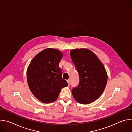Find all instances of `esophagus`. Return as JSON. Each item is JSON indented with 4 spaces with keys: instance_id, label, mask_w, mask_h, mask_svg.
<instances>
[{
    "instance_id": "34e87169",
    "label": "esophagus",
    "mask_w": 132,
    "mask_h": 132,
    "mask_svg": "<svg viewBox=\"0 0 132 132\" xmlns=\"http://www.w3.org/2000/svg\"><path fill=\"white\" fill-rule=\"evenodd\" d=\"M67 82H68V86H69V85H70V79H68V80H67Z\"/></svg>"
}]
</instances>
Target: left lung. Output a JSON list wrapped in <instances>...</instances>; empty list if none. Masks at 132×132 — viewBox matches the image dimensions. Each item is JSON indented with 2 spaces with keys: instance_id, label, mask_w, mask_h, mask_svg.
<instances>
[{
  "instance_id": "left-lung-1",
  "label": "left lung",
  "mask_w": 132,
  "mask_h": 132,
  "mask_svg": "<svg viewBox=\"0 0 132 132\" xmlns=\"http://www.w3.org/2000/svg\"><path fill=\"white\" fill-rule=\"evenodd\" d=\"M70 54L79 77L78 86L72 89L73 97L80 103H90L100 97L105 88V69L97 56L88 49L72 50Z\"/></svg>"
}]
</instances>
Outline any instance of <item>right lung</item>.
Listing matches in <instances>:
<instances>
[{"label":"right lung","mask_w":132,"mask_h":132,"mask_svg":"<svg viewBox=\"0 0 132 132\" xmlns=\"http://www.w3.org/2000/svg\"><path fill=\"white\" fill-rule=\"evenodd\" d=\"M62 53L53 48L45 49L37 54L27 69V81L34 96L44 103H50L57 99L61 89L68 86L62 78V69L59 64Z\"/></svg>","instance_id":"add662e5"}]
</instances>
